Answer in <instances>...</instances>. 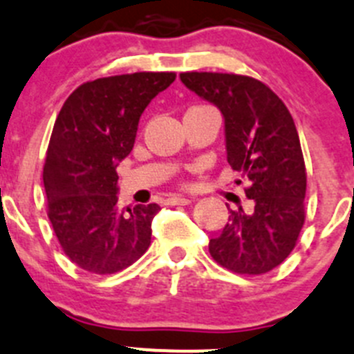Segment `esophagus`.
I'll use <instances>...</instances> for the list:
<instances>
[{
  "mask_svg": "<svg viewBox=\"0 0 354 354\" xmlns=\"http://www.w3.org/2000/svg\"><path fill=\"white\" fill-rule=\"evenodd\" d=\"M169 206H185V204L192 203V199H188V197H183V196H171L167 197L166 201Z\"/></svg>",
  "mask_w": 354,
  "mask_h": 354,
  "instance_id": "34e87169",
  "label": "esophagus"
}]
</instances>
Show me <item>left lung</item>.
<instances>
[{"mask_svg": "<svg viewBox=\"0 0 354 354\" xmlns=\"http://www.w3.org/2000/svg\"><path fill=\"white\" fill-rule=\"evenodd\" d=\"M192 92L213 102L225 120L227 160L248 180L250 209H229L209 253L225 269L259 276L283 263L306 220V164L285 102L266 84L234 73H181Z\"/></svg>", "mask_w": 354, "mask_h": 354, "instance_id": "obj_1", "label": "left lung"}]
</instances>
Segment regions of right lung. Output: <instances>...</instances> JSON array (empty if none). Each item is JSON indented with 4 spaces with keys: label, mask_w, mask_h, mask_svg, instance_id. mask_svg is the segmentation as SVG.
Wrapping results in <instances>:
<instances>
[{
    "label": "right lung",
    "mask_w": 354,
    "mask_h": 354,
    "mask_svg": "<svg viewBox=\"0 0 354 354\" xmlns=\"http://www.w3.org/2000/svg\"><path fill=\"white\" fill-rule=\"evenodd\" d=\"M176 73H131L85 82L54 124L43 185L62 252L80 269L115 274L148 250L160 207L117 204V166L131 153L145 108Z\"/></svg>",
    "instance_id": "obj_1"
}]
</instances>
